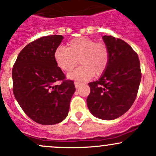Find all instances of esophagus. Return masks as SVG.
<instances>
[{"instance_id": "obj_1", "label": "esophagus", "mask_w": 156, "mask_h": 156, "mask_svg": "<svg viewBox=\"0 0 156 156\" xmlns=\"http://www.w3.org/2000/svg\"><path fill=\"white\" fill-rule=\"evenodd\" d=\"M81 85V83H80V82H78V81H75V88L78 89V87Z\"/></svg>"}]
</instances>
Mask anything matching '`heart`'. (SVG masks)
Segmentation results:
<instances>
[{
  "mask_svg": "<svg viewBox=\"0 0 156 156\" xmlns=\"http://www.w3.org/2000/svg\"><path fill=\"white\" fill-rule=\"evenodd\" d=\"M58 66L69 73L81 63V66L68 75L70 79L87 81L93 76L105 72L109 62V52L103 42H95L91 38L79 37L68 43L67 49L58 47L54 54Z\"/></svg>",
  "mask_w": 156,
  "mask_h": 156,
  "instance_id": "1",
  "label": "heart"
}]
</instances>
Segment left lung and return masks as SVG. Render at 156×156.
Segmentation results:
<instances>
[{
    "label": "left lung",
    "mask_w": 156,
    "mask_h": 156,
    "mask_svg": "<svg viewBox=\"0 0 156 156\" xmlns=\"http://www.w3.org/2000/svg\"><path fill=\"white\" fill-rule=\"evenodd\" d=\"M109 52L107 69L96 81L89 83V110L98 119L113 120L124 115L134 103L141 79L137 53L130 46L111 35L102 37Z\"/></svg>",
    "instance_id": "left-lung-1"
}]
</instances>
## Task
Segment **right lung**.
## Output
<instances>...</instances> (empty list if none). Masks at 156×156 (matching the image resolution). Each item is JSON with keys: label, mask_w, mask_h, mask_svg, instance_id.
Here are the masks:
<instances>
[{"label": "right lung", "mask_w": 156, "mask_h": 156, "mask_svg": "<svg viewBox=\"0 0 156 156\" xmlns=\"http://www.w3.org/2000/svg\"><path fill=\"white\" fill-rule=\"evenodd\" d=\"M62 35L41 37L20 51L12 69L13 93L23 112L44 125L58 124L66 119L75 91L74 81L58 66L54 54ZM62 80L60 85L55 82Z\"/></svg>", "instance_id": "right-lung-1"}]
</instances>
